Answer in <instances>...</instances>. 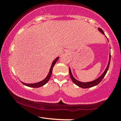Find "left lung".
Instances as JSON below:
<instances>
[{
	"mask_svg": "<svg viewBox=\"0 0 121 121\" xmlns=\"http://www.w3.org/2000/svg\"><path fill=\"white\" fill-rule=\"evenodd\" d=\"M98 30L100 31V32L102 33L103 35H104V31H102V29H100V28H98ZM110 60H111V54H109V61H108V65H107V68H106L105 70L104 71V72L103 73V74H102V75L99 77H98V78L96 79V80H94V81H91V82H81V81H78V80H77L76 79L74 78V77H73V74H72L70 68H69V75H70L71 79L72 81H73V82H74L75 85H77V86H80V87L82 88H91V87H92V86H95V85H98L99 83H100V82H101V81H102V79L104 78V77H105V75L106 74H107V71H108V68H109V64H110Z\"/></svg>",
	"mask_w": 121,
	"mask_h": 121,
	"instance_id": "8db88e82",
	"label": "left lung"
}]
</instances>
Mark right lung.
Wrapping results in <instances>:
<instances>
[{
  "instance_id": "right-lung-1",
  "label": "right lung",
  "mask_w": 121,
  "mask_h": 121,
  "mask_svg": "<svg viewBox=\"0 0 121 121\" xmlns=\"http://www.w3.org/2000/svg\"><path fill=\"white\" fill-rule=\"evenodd\" d=\"M58 58H59V57H57V58L53 61V63H52V66H51L50 69L49 73H48V75H47V76L46 77V78L44 79L43 81H40V82H37V83H33V84H27V83H24V82H22V84H24V85H26V86H30V87H32V88H39V87H40V86H43L44 85H45V84L48 82V80H49L50 78L51 75H52V71H53V68L54 67V65H55V64H56V62L57 61Z\"/></svg>"
}]
</instances>
